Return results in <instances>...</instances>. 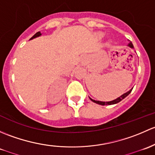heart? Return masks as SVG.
Instances as JSON below:
<instances>
[{
  "label": "heart",
  "instance_id": "obj_1",
  "mask_svg": "<svg viewBox=\"0 0 155 155\" xmlns=\"http://www.w3.org/2000/svg\"><path fill=\"white\" fill-rule=\"evenodd\" d=\"M103 36H104V34H103V33H98V37L99 38V39H101V38L103 37Z\"/></svg>",
  "mask_w": 155,
  "mask_h": 155
}]
</instances>
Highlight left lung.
Here are the masks:
<instances>
[{
    "label": "left lung",
    "instance_id": "left-lung-1",
    "mask_svg": "<svg viewBox=\"0 0 155 155\" xmlns=\"http://www.w3.org/2000/svg\"><path fill=\"white\" fill-rule=\"evenodd\" d=\"M127 46H129V47H130V48H134L133 44H132V43L130 42H129L128 44H127ZM132 89H133V88H132ZM132 89H130V90L127 91V92H125V93H124L123 95H121V96L118 97L117 98H116V99L113 100V101H95V100L92 99V98H90V100H91V101H92L95 102V103L98 104H100V105H111V104H115L119 103V101H121L122 99H124V98H125V97H127V95H128L130 93V92H131V91H132Z\"/></svg>",
    "mask_w": 155,
    "mask_h": 155
}]
</instances>
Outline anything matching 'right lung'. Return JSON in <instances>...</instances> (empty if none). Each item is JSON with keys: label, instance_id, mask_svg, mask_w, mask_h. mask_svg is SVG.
Listing matches in <instances>:
<instances>
[{"label": "right lung", "instance_id": "right-lung-1", "mask_svg": "<svg viewBox=\"0 0 155 155\" xmlns=\"http://www.w3.org/2000/svg\"><path fill=\"white\" fill-rule=\"evenodd\" d=\"M42 36V33H41V32H39V31L37 32V33H36L34 36H33L31 38H30V40L35 39V38H36V37H39V36Z\"/></svg>", "mask_w": 155, "mask_h": 155}]
</instances>
